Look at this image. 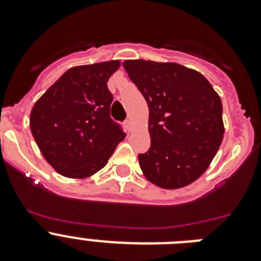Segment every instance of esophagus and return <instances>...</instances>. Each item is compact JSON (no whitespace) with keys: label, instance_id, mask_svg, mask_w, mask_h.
I'll use <instances>...</instances> for the list:
<instances>
[{"label":"esophagus","instance_id":"obj_1","mask_svg":"<svg viewBox=\"0 0 261 261\" xmlns=\"http://www.w3.org/2000/svg\"><path fill=\"white\" fill-rule=\"evenodd\" d=\"M124 124H125L126 129H128V132H130V130H132V126H133L132 120H130V119H126L125 121H124Z\"/></svg>","mask_w":261,"mask_h":261}]
</instances>
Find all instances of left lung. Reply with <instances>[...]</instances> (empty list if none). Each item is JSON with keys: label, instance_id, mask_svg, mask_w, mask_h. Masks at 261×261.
I'll return each mask as SVG.
<instances>
[{"label": "left lung", "instance_id": "left-lung-1", "mask_svg": "<svg viewBox=\"0 0 261 261\" xmlns=\"http://www.w3.org/2000/svg\"><path fill=\"white\" fill-rule=\"evenodd\" d=\"M123 66L149 106L151 145L138 154L145 177L166 190L188 186L222 142L220 96L199 71L175 62L126 60Z\"/></svg>", "mask_w": 261, "mask_h": 261}]
</instances>
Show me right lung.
Returning <instances> with one entry per match:
<instances>
[{
  "label": "right lung",
  "instance_id": "right-lung-1",
  "mask_svg": "<svg viewBox=\"0 0 261 261\" xmlns=\"http://www.w3.org/2000/svg\"><path fill=\"white\" fill-rule=\"evenodd\" d=\"M119 66V61H107L69 69L32 108V136L59 174L91 176L125 137L110 115L114 96L107 81Z\"/></svg>",
  "mask_w": 261,
  "mask_h": 261
}]
</instances>
